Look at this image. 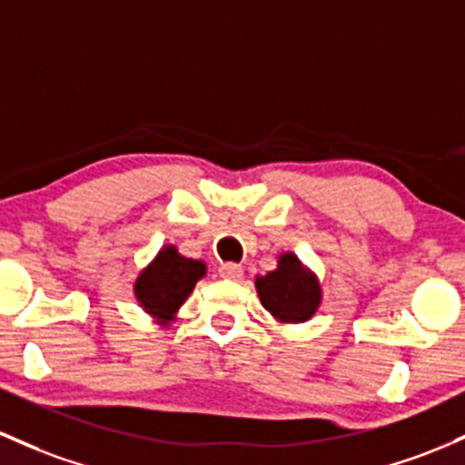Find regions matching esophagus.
<instances>
[{
  "instance_id": "1",
  "label": "esophagus",
  "mask_w": 465,
  "mask_h": 465,
  "mask_svg": "<svg viewBox=\"0 0 465 465\" xmlns=\"http://www.w3.org/2000/svg\"><path fill=\"white\" fill-rule=\"evenodd\" d=\"M218 273H221V278H227V280H241L242 267L236 262H224L221 264V269H218Z\"/></svg>"
}]
</instances>
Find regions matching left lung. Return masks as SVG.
Returning <instances> with one entry per match:
<instances>
[{"instance_id": "obj_1", "label": "left lung", "mask_w": 465, "mask_h": 465, "mask_svg": "<svg viewBox=\"0 0 465 465\" xmlns=\"http://www.w3.org/2000/svg\"><path fill=\"white\" fill-rule=\"evenodd\" d=\"M256 291L262 307L278 324H302L322 304L320 280L293 252L278 256L273 272L256 275Z\"/></svg>"}]
</instances>
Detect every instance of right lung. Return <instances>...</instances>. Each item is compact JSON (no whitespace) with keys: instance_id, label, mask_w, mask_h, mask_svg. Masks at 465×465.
I'll list each match as a JSON object with an SVG mask.
<instances>
[{"instance_id":"add662e5","label":"right lung","mask_w":465,"mask_h":465,"mask_svg":"<svg viewBox=\"0 0 465 465\" xmlns=\"http://www.w3.org/2000/svg\"><path fill=\"white\" fill-rule=\"evenodd\" d=\"M205 275L207 264L203 260L181 256L176 244H163L136 275L134 298L150 318H156V324L167 326Z\"/></svg>"}]
</instances>
